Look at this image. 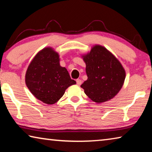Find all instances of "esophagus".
<instances>
[{"instance_id": "1", "label": "esophagus", "mask_w": 152, "mask_h": 152, "mask_svg": "<svg viewBox=\"0 0 152 152\" xmlns=\"http://www.w3.org/2000/svg\"><path fill=\"white\" fill-rule=\"evenodd\" d=\"M76 84H78V85H80L82 84V80L80 79H77L76 80Z\"/></svg>"}]
</instances>
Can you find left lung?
Returning a JSON list of instances; mask_svg holds the SVG:
<instances>
[{
  "mask_svg": "<svg viewBox=\"0 0 152 152\" xmlns=\"http://www.w3.org/2000/svg\"><path fill=\"white\" fill-rule=\"evenodd\" d=\"M88 79L81 84L92 101L101 103L113 99L121 88L125 72L106 48L96 45L84 57Z\"/></svg>",
  "mask_w": 152,
  "mask_h": 152,
  "instance_id": "1",
  "label": "left lung"
}]
</instances>
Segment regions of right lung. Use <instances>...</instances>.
<instances>
[{
  "mask_svg": "<svg viewBox=\"0 0 152 152\" xmlns=\"http://www.w3.org/2000/svg\"><path fill=\"white\" fill-rule=\"evenodd\" d=\"M59 61L58 53L51 48L43 49L31 62L25 76V83L31 92L48 104H54L68 87L76 84Z\"/></svg>",
  "mask_w": 152,
  "mask_h": 152,
  "instance_id": "1",
  "label": "right lung"
}]
</instances>
